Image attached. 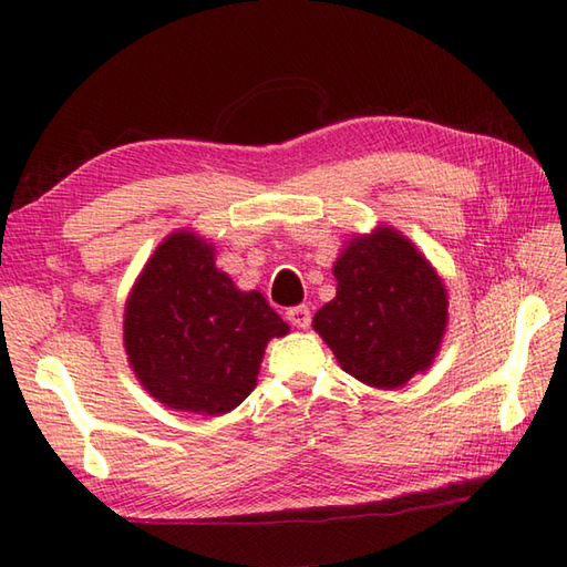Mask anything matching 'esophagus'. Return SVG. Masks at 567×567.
<instances>
[{
    "instance_id": "esophagus-1",
    "label": "esophagus",
    "mask_w": 567,
    "mask_h": 567,
    "mask_svg": "<svg viewBox=\"0 0 567 567\" xmlns=\"http://www.w3.org/2000/svg\"><path fill=\"white\" fill-rule=\"evenodd\" d=\"M287 321L292 323V327L297 329H307L311 323V311L307 305H297V307H290L287 309Z\"/></svg>"
}]
</instances>
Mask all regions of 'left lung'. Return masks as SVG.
<instances>
[{
  "label": "left lung",
  "instance_id": "1",
  "mask_svg": "<svg viewBox=\"0 0 567 567\" xmlns=\"http://www.w3.org/2000/svg\"><path fill=\"white\" fill-rule=\"evenodd\" d=\"M336 299L315 317L348 375L402 388L431 365L449 321V297L424 256L392 228L353 238L336 260Z\"/></svg>",
  "mask_w": 567,
  "mask_h": 567
}]
</instances>
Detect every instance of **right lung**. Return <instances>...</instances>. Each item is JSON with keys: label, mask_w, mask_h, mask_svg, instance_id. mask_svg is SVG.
<instances>
[{"label": "right lung", "mask_w": 567, "mask_h": 567, "mask_svg": "<svg viewBox=\"0 0 567 567\" xmlns=\"http://www.w3.org/2000/svg\"><path fill=\"white\" fill-rule=\"evenodd\" d=\"M290 327L260 292H238L214 248L179 231L153 252L124 315L128 363L155 400L226 414L256 388L262 351Z\"/></svg>", "instance_id": "right-lung-1"}]
</instances>
